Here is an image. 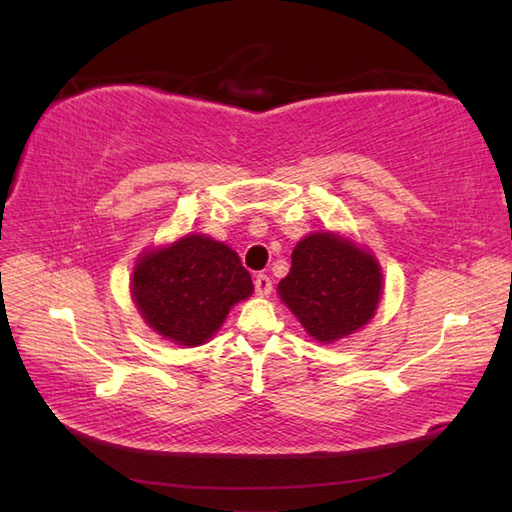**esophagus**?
Returning <instances> with one entry per match:
<instances>
[{
	"label": "esophagus",
	"mask_w": 512,
	"mask_h": 512,
	"mask_svg": "<svg viewBox=\"0 0 512 512\" xmlns=\"http://www.w3.org/2000/svg\"><path fill=\"white\" fill-rule=\"evenodd\" d=\"M270 290H273V281L268 275H257L255 277V292L259 297H268Z\"/></svg>",
	"instance_id": "obj_1"
}]
</instances>
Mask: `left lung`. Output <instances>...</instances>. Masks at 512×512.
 Masks as SVG:
<instances>
[{
	"label": "left lung",
	"instance_id": "1",
	"mask_svg": "<svg viewBox=\"0 0 512 512\" xmlns=\"http://www.w3.org/2000/svg\"><path fill=\"white\" fill-rule=\"evenodd\" d=\"M281 301L319 343L363 328L383 295L374 255L336 233H310L292 250L290 273L279 281Z\"/></svg>",
	"mask_w": 512,
	"mask_h": 512
}]
</instances>
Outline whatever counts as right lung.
<instances>
[{
	"mask_svg": "<svg viewBox=\"0 0 512 512\" xmlns=\"http://www.w3.org/2000/svg\"><path fill=\"white\" fill-rule=\"evenodd\" d=\"M250 292L253 279L235 250L198 233L143 253L132 277V297L145 323L187 347L209 341Z\"/></svg>",
	"mask_w": 512,
	"mask_h": 512,
	"instance_id": "obj_1",
	"label": "right lung"
}]
</instances>
